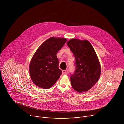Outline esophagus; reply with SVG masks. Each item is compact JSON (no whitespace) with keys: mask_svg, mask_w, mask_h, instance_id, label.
Here are the masks:
<instances>
[{"mask_svg":"<svg viewBox=\"0 0 124 124\" xmlns=\"http://www.w3.org/2000/svg\"><path fill=\"white\" fill-rule=\"evenodd\" d=\"M62 73L64 75H67L68 73V71L67 70H64L62 71Z\"/></svg>","mask_w":124,"mask_h":124,"instance_id":"1","label":"esophagus"}]
</instances>
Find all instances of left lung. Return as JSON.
I'll return each mask as SVG.
<instances>
[{
	"label": "left lung",
	"instance_id": "left-lung-1",
	"mask_svg": "<svg viewBox=\"0 0 124 124\" xmlns=\"http://www.w3.org/2000/svg\"><path fill=\"white\" fill-rule=\"evenodd\" d=\"M67 45L75 59L76 69L70 78L71 86L79 93L87 91L98 81L101 73L100 63L94 49L87 40L72 39Z\"/></svg>",
	"mask_w": 124,
	"mask_h": 124
}]
</instances>
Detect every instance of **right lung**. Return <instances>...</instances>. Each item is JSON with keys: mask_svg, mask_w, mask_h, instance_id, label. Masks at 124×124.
Here are the masks:
<instances>
[{"mask_svg": "<svg viewBox=\"0 0 124 124\" xmlns=\"http://www.w3.org/2000/svg\"><path fill=\"white\" fill-rule=\"evenodd\" d=\"M64 38L51 37L37 49L29 65L31 78L41 88L52 87L62 74L57 54L66 42Z\"/></svg>", "mask_w": 124, "mask_h": 124, "instance_id": "1", "label": "right lung"}]
</instances>
